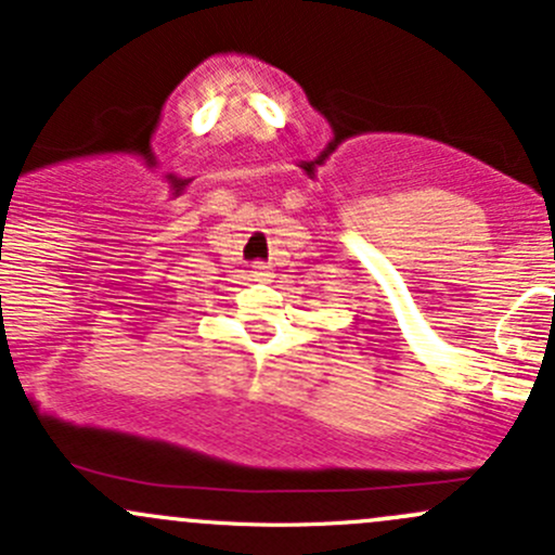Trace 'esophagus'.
Wrapping results in <instances>:
<instances>
[{
    "instance_id": "34e87169",
    "label": "esophagus",
    "mask_w": 555,
    "mask_h": 555,
    "mask_svg": "<svg viewBox=\"0 0 555 555\" xmlns=\"http://www.w3.org/2000/svg\"><path fill=\"white\" fill-rule=\"evenodd\" d=\"M253 273H255V276H268V266H266V262H253Z\"/></svg>"
}]
</instances>
